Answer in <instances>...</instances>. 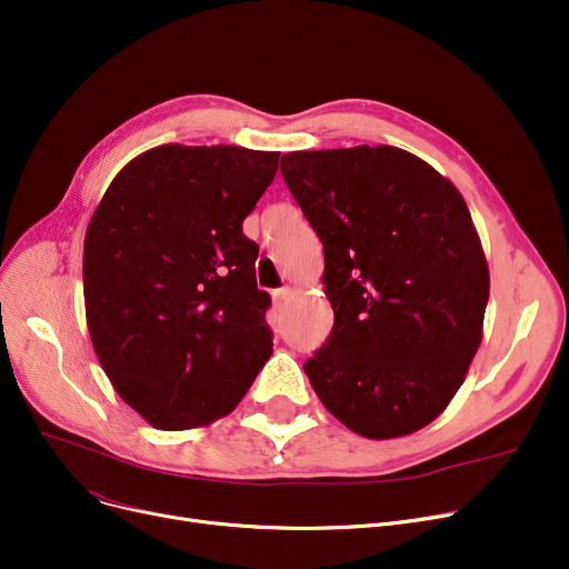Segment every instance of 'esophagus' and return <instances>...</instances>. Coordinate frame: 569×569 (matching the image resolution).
Here are the masks:
<instances>
[{"label":"esophagus","instance_id":"34e87169","mask_svg":"<svg viewBox=\"0 0 569 569\" xmlns=\"http://www.w3.org/2000/svg\"><path fill=\"white\" fill-rule=\"evenodd\" d=\"M288 297H290V290L288 288H281V290H274L272 292V300H274V307L277 309H281L286 302H288Z\"/></svg>","mask_w":569,"mask_h":569}]
</instances>
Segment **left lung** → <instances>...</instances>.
<instances>
[{"instance_id":"1","label":"left lung","mask_w":569,"mask_h":569,"mask_svg":"<svg viewBox=\"0 0 569 569\" xmlns=\"http://www.w3.org/2000/svg\"><path fill=\"white\" fill-rule=\"evenodd\" d=\"M281 172L322 242L335 311L305 365L318 399L365 438L425 429L485 335L489 264L463 196L390 144L288 152Z\"/></svg>"}]
</instances>
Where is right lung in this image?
Listing matches in <instances>:
<instances>
[{
	"instance_id": "add662e5",
	"label": "right lung",
	"mask_w": 569,
	"mask_h": 569,
	"mask_svg": "<svg viewBox=\"0 0 569 569\" xmlns=\"http://www.w3.org/2000/svg\"><path fill=\"white\" fill-rule=\"evenodd\" d=\"M279 152L161 144L114 174L84 232V316L117 395L161 431L212 425L272 355L244 219Z\"/></svg>"
}]
</instances>
